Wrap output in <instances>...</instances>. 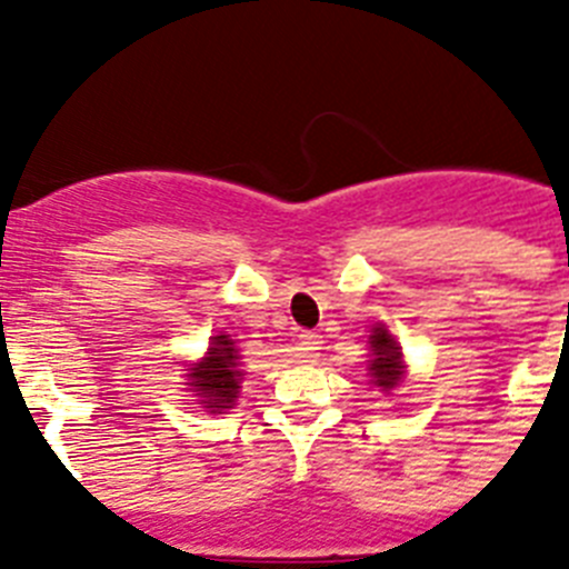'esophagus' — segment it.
<instances>
[{
    "label": "esophagus",
    "instance_id": "obj_1",
    "mask_svg": "<svg viewBox=\"0 0 569 569\" xmlns=\"http://www.w3.org/2000/svg\"><path fill=\"white\" fill-rule=\"evenodd\" d=\"M320 346L322 340L317 331H303V335H300V342H297V357L303 362H315L317 357H320Z\"/></svg>",
    "mask_w": 569,
    "mask_h": 569
}]
</instances>
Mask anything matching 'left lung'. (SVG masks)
I'll use <instances>...</instances> for the list:
<instances>
[{"mask_svg": "<svg viewBox=\"0 0 569 569\" xmlns=\"http://www.w3.org/2000/svg\"><path fill=\"white\" fill-rule=\"evenodd\" d=\"M371 342V360H368V373H371V382L380 391H391L399 386V380L406 377V362H402V348L393 340V335H388L386 326H377L368 337Z\"/></svg>", "mask_w": 569, "mask_h": 569, "instance_id": "8db88e82", "label": "left lung"}]
</instances>
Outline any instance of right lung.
<instances>
[{
	"instance_id": "obj_1",
	"label": "right lung",
	"mask_w": 569,
	"mask_h": 569,
	"mask_svg": "<svg viewBox=\"0 0 569 569\" xmlns=\"http://www.w3.org/2000/svg\"><path fill=\"white\" fill-rule=\"evenodd\" d=\"M238 360V348L229 340V335H218L209 342L203 360L189 368V391H196V397H201L198 402L209 413H221L234 406L240 380H243Z\"/></svg>"
}]
</instances>
